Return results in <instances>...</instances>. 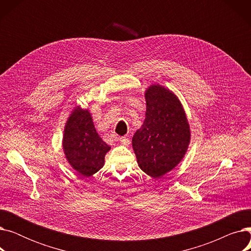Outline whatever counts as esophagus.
Masks as SVG:
<instances>
[{
  "label": "esophagus",
  "mask_w": 251,
  "mask_h": 251,
  "mask_svg": "<svg viewBox=\"0 0 251 251\" xmlns=\"http://www.w3.org/2000/svg\"><path fill=\"white\" fill-rule=\"evenodd\" d=\"M119 141H120V142L123 144V146H129V144H130L129 138H128V137H125V136L120 137V139H119Z\"/></svg>",
  "instance_id": "1"
}]
</instances>
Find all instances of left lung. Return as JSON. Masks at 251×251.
Listing matches in <instances>:
<instances>
[{"label":"left lung","mask_w":251,"mask_h":251,"mask_svg":"<svg viewBox=\"0 0 251 251\" xmlns=\"http://www.w3.org/2000/svg\"><path fill=\"white\" fill-rule=\"evenodd\" d=\"M146 100V120L135 132L132 146L140 169L159 178L183 159L190 140L189 125L180 101L169 89L151 85Z\"/></svg>","instance_id":"1"}]
</instances>
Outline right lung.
I'll use <instances>...</instances> for the list:
<instances>
[{
  "mask_svg": "<svg viewBox=\"0 0 251 251\" xmlns=\"http://www.w3.org/2000/svg\"><path fill=\"white\" fill-rule=\"evenodd\" d=\"M63 148L70 165L84 177L100 170L104 163V154L110 151L96 131L87 110L77 108L66 124Z\"/></svg>",
  "mask_w": 251,
  "mask_h": 251,
  "instance_id": "1",
  "label": "right lung"
}]
</instances>
